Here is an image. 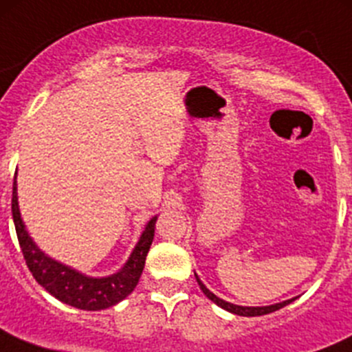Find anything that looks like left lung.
<instances>
[{
  "instance_id": "obj_1",
  "label": "left lung",
  "mask_w": 352,
  "mask_h": 352,
  "mask_svg": "<svg viewBox=\"0 0 352 352\" xmlns=\"http://www.w3.org/2000/svg\"><path fill=\"white\" fill-rule=\"evenodd\" d=\"M196 279H197V285H199V287H201V289H202V293H204L206 296L209 298V300H211V301H214V303L218 305V307L225 308V310L232 311V314H235V315H242V317H261V315H267V314H272V311L279 310V308L286 307V305H289L291 301H294V298H291V300H286V301H283V303H276V305H271V307H240V305H233V303H228V301L221 300V298H218V296H216L214 293H211V291H209L208 287H206L204 285H202V283H201V279L197 278V274H196Z\"/></svg>"
}]
</instances>
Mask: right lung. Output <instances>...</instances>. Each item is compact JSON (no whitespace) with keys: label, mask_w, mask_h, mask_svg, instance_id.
Returning <instances> with one entry per match:
<instances>
[{"label":"right lung","mask_w":352,"mask_h":352,"mask_svg":"<svg viewBox=\"0 0 352 352\" xmlns=\"http://www.w3.org/2000/svg\"><path fill=\"white\" fill-rule=\"evenodd\" d=\"M12 212L15 221L16 236H19L20 247H22L23 258L27 267L30 269L32 276L45 291L58 298L63 303L71 305L80 310H104L113 307L122 301L127 294L133 293L138 281L143 272L144 261H146L148 250L155 236L156 216L148 221L140 242L134 247L133 254L127 258L124 267L116 274L107 278H88L74 269L67 267L61 262L47 257L34 240L30 239L28 232L20 216L19 196H16V180H13V197H12Z\"/></svg>","instance_id":"add662e5"}]
</instances>
